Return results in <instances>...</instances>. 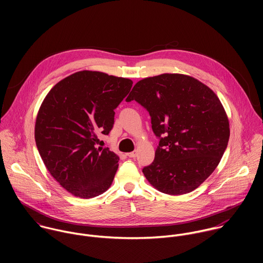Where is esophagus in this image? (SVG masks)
<instances>
[{"mask_svg": "<svg viewBox=\"0 0 263 263\" xmlns=\"http://www.w3.org/2000/svg\"><path fill=\"white\" fill-rule=\"evenodd\" d=\"M136 155H137L136 151H133V152L127 153V156H128V157H130V158H135V157H136Z\"/></svg>", "mask_w": 263, "mask_h": 263, "instance_id": "esophagus-1", "label": "esophagus"}]
</instances>
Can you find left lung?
Masks as SVG:
<instances>
[{"label":"left lung","instance_id":"8db88e82","mask_svg":"<svg viewBox=\"0 0 263 263\" xmlns=\"http://www.w3.org/2000/svg\"><path fill=\"white\" fill-rule=\"evenodd\" d=\"M146 109L159 139L154 161L142 173L156 190L178 196L199 187L218 165L230 136L216 95L199 80L162 73L138 81L127 102Z\"/></svg>","mask_w":263,"mask_h":263}]
</instances>
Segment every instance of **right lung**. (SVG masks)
Instances as JSON below:
<instances>
[{"label":"right lung","instance_id":"add662e5","mask_svg":"<svg viewBox=\"0 0 263 263\" xmlns=\"http://www.w3.org/2000/svg\"><path fill=\"white\" fill-rule=\"evenodd\" d=\"M133 82L101 71L82 70L58 82L44 100L35 123V141L53 178L73 196L90 199L106 192L119 156L98 146L108 135L115 109Z\"/></svg>","mask_w":263,"mask_h":263}]
</instances>
